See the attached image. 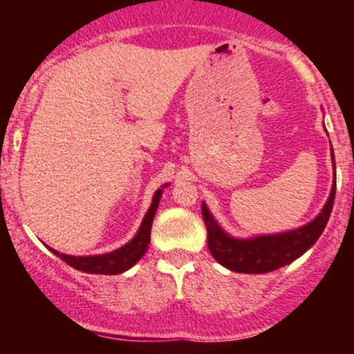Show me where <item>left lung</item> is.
<instances>
[{"label": "left lung", "mask_w": 354, "mask_h": 354, "mask_svg": "<svg viewBox=\"0 0 354 354\" xmlns=\"http://www.w3.org/2000/svg\"><path fill=\"white\" fill-rule=\"evenodd\" d=\"M333 154V153H331ZM335 160V158H333ZM336 181L333 185L330 198L321 213L303 228L288 231L281 234H268L251 239H236L225 233L206 205H201L203 219L208 230V248L219 265L226 266L236 273L261 274L278 270L288 263L295 261L306 253L321 236L328 219H330L333 203H335Z\"/></svg>", "instance_id": "obj_1"}]
</instances>
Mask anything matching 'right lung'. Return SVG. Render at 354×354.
Instances as JSON below:
<instances>
[{
	"instance_id": "right-lung-1",
	"label": "right lung",
	"mask_w": 354,
	"mask_h": 354,
	"mask_svg": "<svg viewBox=\"0 0 354 354\" xmlns=\"http://www.w3.org/2000/svg\"><path fill=\"white\" fill-rule=\"evenodd\" d=\"M163 191L158 189L153 196V203L149 206L148 213L141 223L140 230H138L136 236L128 243V245L121 246L120 250L111 251L106 254H98V256H70L58 253L56 250L50 248L51 253L59 256L64 263H68L71 268L78 271H84V273H93V274H118L123 273V271L129 270L136 261H140V258L146 253L149 245V239H151V223L153 216L156 213L158 205H160V198Z\"/></svg>"
}]
</instances>
